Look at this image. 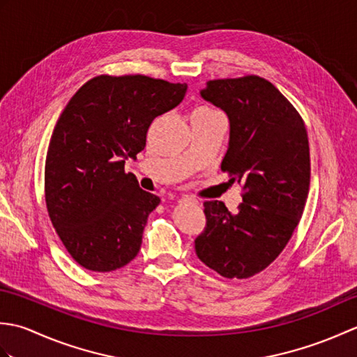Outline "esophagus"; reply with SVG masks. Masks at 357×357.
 Returning <instances> with one entry per match:
<instances>
[{"mask_svg": "<svg viewBox=\"0 0 357 357\" xmlns=\"http://www.w3.org/2000/svg\"><path fill=\"white\" fill-rule=\"evenodd\" d=\"M179 202H187V204H193V206H196L198 204V201L193 199V198H188V196H184V198H181Z\"/></svg>", "mask_w": 357, "mask_h": 357, "instance_id": "esophagus-1", "label": "esophagus"}]
</instances>
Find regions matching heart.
<instances>
[{"label":"heart","instance_id":"heart-1","mask_svg":"<svg viewBox=\"0 0 357 357\" xmlns=\"http://www.w3.org/2000/svg\"><path fill=\"white\" fill-rule=\"evenodd\" d=\"M201 109H207V107H201Z\"/></svg>","mask_w":357,"mask_h":357}]
</instances>
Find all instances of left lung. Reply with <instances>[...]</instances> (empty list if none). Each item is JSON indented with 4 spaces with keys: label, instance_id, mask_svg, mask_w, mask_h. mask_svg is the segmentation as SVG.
<instances>
[{
    "label": "left lung",
    "instance_id": "obj_1",
    "mask_svg": "<svg viewBox=\"0 0 357 357\" xmlns=\"http://www.w3.org/2000/svg\"><path fill=\"white\" fill-rule=\"evenodd\" d=\"M230 124L221 169L244 187L238 213L204 202L207 227L195 241L199 259L224 278L245 279L267 268L299 224L310 187L304 121L267 79L208 81L201 90Z\"/></svg>",
    "mask_w": 357,
    "mask_h": 357
}]
</instances>
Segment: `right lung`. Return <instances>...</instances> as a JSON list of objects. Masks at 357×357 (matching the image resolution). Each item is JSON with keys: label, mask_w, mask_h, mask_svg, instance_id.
Masks as SVG:
<instances>
[{"label": "right lung", "mask_w": 357, "mask_h": 357, "mask_svg": "<svg viewBox=\"0 0 357 357\" xmlns=\"http://www.w3.org/2000/svg\"><path fill=\"white\" fill-rule=\"evenodd\" d=\"M185 92V82L101 75L58 118L45 156V204L81 267L113 271L138 255L147 218L161 199L144 192L124 165L146 147L151 121L176 107Z\"/></svg>", "instance_id": "right-lung-1"}]
</instances>
